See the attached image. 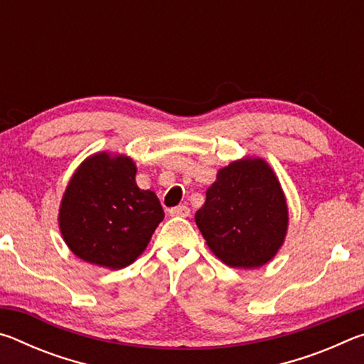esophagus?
<instances>
[{"instance_id":"esophagus-1","label":"esophagus","mask_w":364,"mask_h":364,"mask_svg":"<svg viewBox=\"0 0 364 364\" xmlns=\"http://www.w3.org/2000/svg\"><path fill=\"white\" fill-rule=\"evenodd\" d=\"M191 208L188 205H176L173 208H170V215L171 217H189Z\"/></svg>"}]
</instances>
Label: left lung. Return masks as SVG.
Wrapping results in <instances>:
<instances>
[{"label": "left lung", "instance_id": "8db88e82", "mask_svg": "<svg viewBox=\"0 0 364 364\" xmlns=\"http://www.w3.org/2000/svg\"><path fill=\"white\" fill-rule=\"evenodd\" d=\"M205 196L196 225L221 262L252 269L274 257L289 217L281 184L264 160L242 159L221 168Z\"/></svg>", "mask_w": 364, "mask_h": 364}]
</instances>
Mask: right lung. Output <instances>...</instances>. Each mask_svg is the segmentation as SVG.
<instances>
[{
    "instance_id": "add662e5",
    "label": "right lung",
    "mask_w": 364,
    "mask_h": 364,
    "mask_svg": "<svg viewBox=\"0 0 364 364\" xmlns=\"http://www.w3.org/2000/svg\"><path fill=\"white\" fill-rule=\"evenodd\" d=\"M130 157L101 152L73 173L60 202L59 226L65 244L82 260L125 268L143 254L164 220L152 191L138 188Z\"/></svg>"
}]
</instances>
